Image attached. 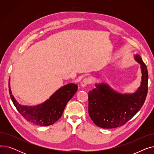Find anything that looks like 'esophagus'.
Returning a JSON list of instances; mask_svg holds the SVG:
<instances>
[{
	"instance_id": "esophagus-1",
	"label": "esophagus",
	"mask_w": 154,
	"mask_h": 154,
	"mask_svg": "<svg viewBox=\"0 0 154 154\" xmlns=\"http://www.w3.org/2000/svg\"><path fill=\"white\" fill-rule=\"evenodd\" d=\"M91 80L89 78H85L83 79L82 82L81 83V85L82 87H86L88 84H91Z\"/></svg>"
}]
</instances>
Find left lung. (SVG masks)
Here are the masks:
<instances>
[{"mask_svg":"<svg viewBox=\"0 0 154 154\" xmlns=\"http://www.w3.org/2000/svg\"><path fill=\"white\" fill-rule=\"evenodd\" d=\"M140 64L142 73L140 87L134 93L121 94L106 83H97L88 92V114L94 123L103 128L122 126L142 108L148 91V71L141 57L134 55Z\"/></svg>","mask_w":154,"mask_h":154,"instance_id":"1","label":"left lung"}]
</instances>
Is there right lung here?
Segmentation results:
<instances>
[{
	"label": "right lung",
	"instance_id": "add662e5",
	"mask_svg": "<svg viewBox=\"0 0 154 154\" xmlns=\"http://www.w3.org/2000/svg\"><path fill=\"white\" fill-rule=\"evenodd\" d=\"M9 94L15 107L20 114L30 122L41 126H48L54 124L62 116L67 102L77 91L75 84H68L55 91L49 99L34 106L20 105L12 94L9 81Z\"/></svg>",
	"mask_w": 154,
	"mask_h": 154
}]
</instances>
